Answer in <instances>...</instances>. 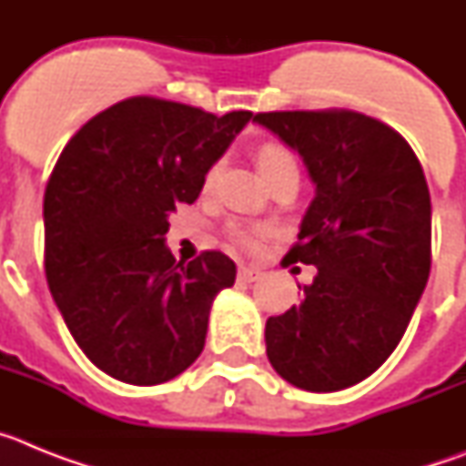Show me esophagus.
Wrapping results in <instances>:
<instances>
[{"label": "esophagus", "instance_id": "34e87169", "mask_svg": "<svg viewBox=\"0 0 466 466\" xmlns=\"http://www.w3.org/2000/svg\"><path fill=\"white\" fill-rule=\"evenodd\" d=\"M261 270L258 268H254V266H240V268H238V279H240V282H257V279H261Z\"/></svg>", "mask_w": 466, "mask_h": 466}]
</instances>
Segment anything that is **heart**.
Wrapping results in <instances>:
<instances>
[{
	"label": "heart",
	"instance_id": "obj_1",
	"mask_svg": "<svg viewBox=\"0 0 466 466\" xmlns=\"http://www.w3.org/2000/svg\"><path fill=\"white\" fill-rule=\"evenodd\" d=\"M254 160H257L258 170H261L263 179L275 187L278 182L287 179V177H299V163H296L294 154H291L284 144L279 142H263L258 144L254 151ZM221 163H212L203 177V187L212 188V184L219 177ZM226 240L233 247H240L245 252H257L261 242L270 236V226L266 224H240V221H230L226 226Z\"/></svg>",
	"mask_w": 466,
	"mask_h": 466
}]
</instances>
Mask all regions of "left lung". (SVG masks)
<instances>
[{
    "instance_id": "1",
    "label": "left lung",
    "mask_w": 466,
    "mask_h": 466,
    "mask_svg": "<svg viewBox=\"0 0 466 466\" xmlns=\"http://www.w3.org/2000/svg\"><path fill=\"white\" fill-rule=\"evenodd\" d=\"M254 121L303 156L317 187L282 261L315 266L317 275L299 306L268 317L266 355L291 385L339 392L392 355L425 291V172L394 127L360 111H261Z\"/></svg>"
}]
</instances>
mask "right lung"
<instances>
[{
    "label": "right lung",
    "instance_id": "1",
    "mask_svg": "<svg viewBox=\"0 0 466 466\" xmlns=\"http://www.w3.org/2000/svg\"><path fill=\"white\" fill-rule=\"evenodd\" d=\"M252 111L137 95L74 135L44 193L48 289L84 355L130 385L172 380L205 348L214 296L236 282L217 249L177 261L167 219L191 205Z\"/></svg>",
    "mask_w": 466,
    "mask_h": 466
}]
</instances>
